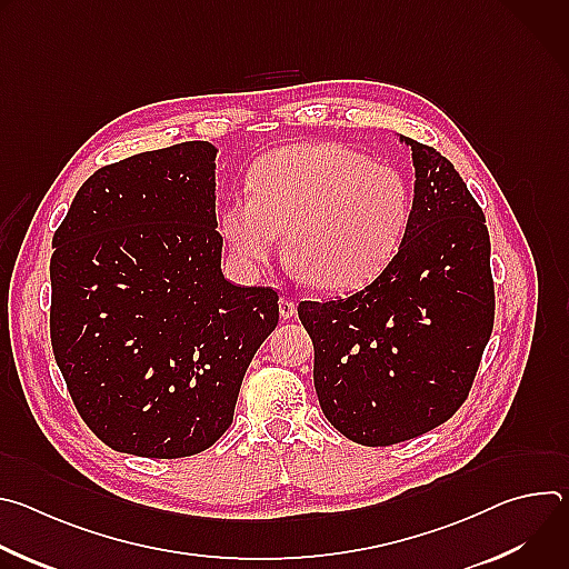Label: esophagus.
I'll return each mask as SVG.
<instances>
[{"mask_svg":"<svg viewBox=\"0 0 569 569\" xmlns=\"http://www.w3.org/2000/svg\"><path fill=\"white\" fill-rule=\"evenodd\" d=\"M295 312H297V303L292 299H288V297H281L279 299V315L283 319H290Z\"/></svg>","mask_w":569,"mask_h":569,"instance_id":"esophagus-1","label":"esophagus"}]
</instances>
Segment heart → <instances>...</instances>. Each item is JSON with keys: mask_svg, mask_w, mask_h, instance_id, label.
I'll use <instances>...</instances> for the list:
<instances>
[{"mask_svg": "<svg viewBox=\"0 0 569 569\" xmlns=\"http://www.w3.org/2000/svg\"><path fill=\"white\" fill-rule=\"evenodd\" d=\"M412 213L405 178L342 143L283 146L233 196L220 231L242 268L268 263L286 231V261L319 290H353L393 257Z\"/></svg>", "mask_w": 569, "mask_h": 569, "instance_id": "obj_1", "label": "heart"}]
</instances>
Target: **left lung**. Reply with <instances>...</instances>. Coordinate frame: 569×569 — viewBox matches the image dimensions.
<instances>
[{
	"instance_id": "obj_1",
	"label": "left lung",
	"mask_w": 569,
	"mask_h": 569,
	"mask_svg": "<svg viewBox=\"0 0 569 569\" xmlns=\"http://www.w3.org/2000/svg\"><path fill=\"white\" fill-rule=\"evenodd\" d=\"M415 200L396 257L360 292L301 301L321 412L347 439L391 446L466 400L496 317L486 218L450 161L410 137Z\"/></svg>"
}]
</instances>
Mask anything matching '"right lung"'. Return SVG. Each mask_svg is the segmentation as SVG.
I'll return each mask as SVG.
<instances>
[{
    "instance_id": "1",
    "label": "right lung",
    "mask_w": 569,
    "mask_h": 569,
    "mask_svg": "<svg viewBox=\"0 0 569 569\" xmlns=\"http://www.w3.org/2000/svg\"><path fill=\"white\" fill-rule=\"evenodd\" d=\"M216 152L187 141L103 167L53 233V356L112 450L178 459L213 446L279 321L272 288L220 270Z\"/></svg>"
}]
</instances>
